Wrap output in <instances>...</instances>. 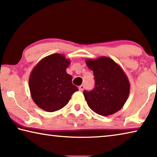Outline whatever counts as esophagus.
Masks as SVG:
<instances>
[{"label":"esophagus","mask_w":157,"mask_h":157,"mask_svg":"<svg viewBox=\"0 0 157 157\" xmlns=\"http://www.w3.org/2000/svg\"><path fill=\"white\" fill-rule=\"evenodd\" d=\"M84 84H82V85H80V86H79V90L80 91H82L84 90Z\"/></svg>","instance_id":"esophagus-1"}]
</instances>
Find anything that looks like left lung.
Segmentation results:
<instances>
[{
  "label": "left lung",
  "mask_w": 157,
  "mask_h": 157,
  "mask_svg": "<svg viewBox=\"0 0 157 157\" xmlns=\"http://www.w3.org/2000/svg\"><path fill=\"white\" fill-rule=\"evenodd\" d=\"M86 63L93 71L95 80L93 89L83 91L89 107L94 113L103 116L117 113L124 105L130 90L125 73L108 57L89 59Z\"/></svg>",
  "instance_id": "obj_1"
}]
</instances>
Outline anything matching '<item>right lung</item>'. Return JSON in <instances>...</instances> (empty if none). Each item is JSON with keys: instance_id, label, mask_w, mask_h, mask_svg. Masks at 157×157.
Here are the masks:
<instances>
[{"instance_id": "1", "label": "right lung", "mask_w": 157, "mask_h": 157, "mask_svg": "<svg viewBox=\"0 0 157 157\" xmlns=\"http://www.w3.org/2000/svg\"><path fill=\"white\" fill-rule=\"evenodd\" d=\"M70 61L60 54L45 57L35 67L30 75L29 88L33 101L40 108L54 112L68 104L78 91L66 73Z\"/></svg>"}]
</instances>
